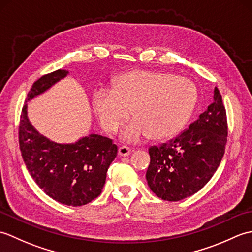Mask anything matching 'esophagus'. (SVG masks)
I'll list each match as a JSON object with an SVG mask.
<instances>
[{
    "label": "esophagus",
    "instance_id": "esophagus-1",
    "mask_svg": "<svg viewBox=\"0 0 252 252\" xmlns=\"http://www.w3.org/2000/svg\"><path fill=\"white\" fill-rule=\"evenodd\" d=\"M131 154V148L127 147V146H120L119 147V155L121 157H126L129 156V155Z\"/></svg>",
    "mask_w": 252,
    "mask_h": 252
}]
</instances>
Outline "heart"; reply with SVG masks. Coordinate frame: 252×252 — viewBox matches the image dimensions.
<instances>
[{
	"mask_svg": "<svg viewBox=\"0 0 252 252\" xmlns=\"http://www.w3.org/2000/svg\"><path fill=\"white\" fill-rule=\"evenodd\" d=\"M196 101V88L189 79L154 70L122 73L114 89L99 88L93 95L94 111L106 132L118 131L132 111L135 120L125 131L130 141L146 134L154 140L176 134L189 121Z\"/></svg>",
	"mask_w": 252,
	"mask_h": 252,
	"instance_id": "b5f03b06",
	"label": "heart"
}]
</instances>
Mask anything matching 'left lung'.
<instances>
[{"label":"left lung","mask_w":252,"mask_h":252,"mask_svg":"<svg viewBox=\"0 0 252 252\" xmlns=\"http://www.w3.org/2000/svg\"><path fill=\"white\" fill-rule=\"evenodd\" d=\"M227 142L225 107L218 88L213 103L189 129L173 140L148 149L149 189L167 201H179L200 190L220 165Z\"/></svg>","instance_id":"left-lung-1"}]
</instances>
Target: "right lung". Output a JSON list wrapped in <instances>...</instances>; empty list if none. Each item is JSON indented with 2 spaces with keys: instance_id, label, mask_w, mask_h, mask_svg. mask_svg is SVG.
Segmentation results:
<instances>
[{
  "instance_id": "right-lung-1",
  "label": "right lung",
  "mask_w": 252,
  "mask_h": 252,
  "mask_svg": "<svg viewBox=\"0 0 252 252\" xmlns=\"http://www.w3.org/2000/svg\"><path fill=\"white\" fill-rule=\"evenodd\" d=\"M68 73L60 69L33 83L21 110L18 134L21 156L37 186L63 205L78 207L100 195L107 170L117 156V145L98 134L72 144L55 143L40 134L27 115V101L44 93Z\"/></svg>"
}]
</instances>
